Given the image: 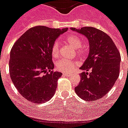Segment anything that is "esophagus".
Instances as JSON below:
<instances>
[{
	"label": "esophagus",
	"mask_w": 128,
	"mask_h": 128,
	"mask_svg": "<svg viewBox=\"0 0 128 128\" xmlns=\"http://www.w3.org/2000/svg\"><path fill=\"white\" fill-rule=\"evenodd\" d=\"M63 74L64 76H70V74L67 73V72H63Z\"/></svg>",
	"instance_id": "esophagus-1"
}]
</instances>
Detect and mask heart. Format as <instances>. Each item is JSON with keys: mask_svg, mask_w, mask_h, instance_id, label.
<instances>
[{"mask_svg": "<svg viewBox=\"0 0 128 128\" xmlns=\"http://www.w3.org/2000/svg\"><path fill=\"white\" fill-rule=\"evenodd\" d=\"M65 41L70 46L76 49V54L80 57H83L86 55L88 50L86 48L82 46V40L78 35H68L65 38ZM51 53L53 58H56L60 55V45L58 41H55L51 48ZM78 65L76 62L62 59L56 63V68L58 70L64 72H69L74 67Z\"/></svg>", "mask_w": 128, "mask_h": 128, "instance_id": "obj_1", "label": "heart"}]
</instances>
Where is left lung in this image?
Masks as SVG:
<instances>
[{
  "label": "left lung",
  "instance_id": "left-lung-1",
  "mask_svg": "<svg viewBox=\"0 0 128 128\" xmlns=\"http://www.w3.org/2000/svg\"><path fill=\"white\" fill-rule=\"evenodd\" d=\"M72 30L86 36L90 43L88 57L80 69L81 80L75 87L76 94L85 101H97L110 90L118 78L121 57L109 36L92 27Z\"/></svg>",
  "mask_w": 128,
  "mask_h": 128
}]
</instances>
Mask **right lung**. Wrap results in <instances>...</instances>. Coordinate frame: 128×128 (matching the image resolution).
<instances>
[{
    "label": "right lung",
    "instance_id": "add662e5",
    "mask_svg": "<svg viewBox=\"0 0 128 128\" xmlns=\"http://www.w3.org/2000/svg\"><path fill=\"white\" fill-rule=\"evenodd\" d=\"M68 28L31 27L12 48L9 60L10 78L20 94L34 103L50 100L62 72L54 71L51 48L57 38Z\"/></svg>",
    "mask_w": 128,
    "mask_h": 128
}]
</instances>
